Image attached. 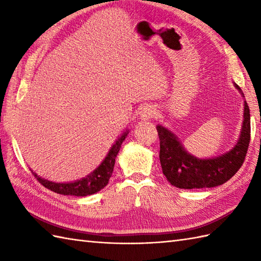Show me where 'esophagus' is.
Here are the masks:
<instances>
[{"label": "esophagus", "mask_w": 261, "mask_h": 261, "mask_svg": "<svg viewBox=\"0 0 261 261\" xmlns=\"http://www.w3.org/2000/svg\"><path fill=\"white\" fill-rule=\"evenodd\" d=\"M154 115H156V109H153L152 107H146L141 112L142 120H150Z\"/></svg>", "instance_id": "obj_1"}]
</instances>
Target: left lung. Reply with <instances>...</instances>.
<instances>
[{
    "mask_svg": "<svg viewBox=\"0 0 261 261\" xmlns=\"http://www.w3.org/2000/svg\"><path fill=\"white\" fill-rule=\"evenodd\" d=\"M240 92L241 88L236 85ZM160 151L159 159L166 178L178 188L215 187L224 184L240 169L250 143V110L245 102V114L241 135L234 148L222 156L212 159H198L188 153L178 139L165 129L157 125Z\"/></svg>",
    "mask_w": 261,
    "mask_h": 261,
    "instance_id": "obj_1",
    "label": "left lung"
}]
</instances>
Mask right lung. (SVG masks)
I'll return each instance as SVG.
<instances>
[{
  "instance_id": "1",
  "label": "right lung",
  "mask_w": 261,
  "mask_h": 261,
  "mask_svg": "<svg viewBox=\"0 0 261 261\" xmlns=\"http://www.w3.org/2000/svg\"><path fill=\"white\" fill-rule=\"evenodd\" d=\"M127 135V131L124 132L118 140L115 141L113 147L111 148L108 156L105 157L103 163L98 166V167L93 171L91 175L83 179H80L74 182H67V184H63V182H53L47 179H43L39 177L37 174L33 173L37 180L40 182L41 185L45 186L48 190H50L57 194H63V195H73V196H87L92 195L94 193H97L101 191L109 184L110 177L112 176L114 163L116 154L120 151V148L122 142L124 141L125 137Z\"/></svg>"
}]
</instances>
